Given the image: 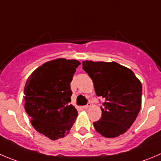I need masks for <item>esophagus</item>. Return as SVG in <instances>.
Wrapping results in <instances>:
<instances>
[{"instance_id": "obj_1", "label": "esophagus", "mask_w": 161, "mask_h": 161, "mask_svg": "<svg viewBox=\"0 0 161 161\" xmlns=\"http://www.w3.org/2000/svg\"><path fill=\"white\" fill-rule=\"evenodd\" d=\"M91 106H92L91 103H88V104L85 105V106H84V108H85V109H88V108H91Z\"/></svg>"}]
</instances>
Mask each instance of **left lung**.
Returning <instances> with one entry per match:
<instances>
[{
  "instance_id": "obj_1",
  "label": "left lung",
  "mask_w": 161,
  "mask_h": 161,
  "mask_svg": "<svg viewBox=\"0 0 161 161\" xmlns=\"http://www.w3.org/2000/svg\"><path fill=\"white\" fill-rule=\"evenodd\" d=\"M83 69L92 80L95 92L104 98L102 117L93 122L99 134L108 138L127 131L142 107V86L134 72L115 62L82 63Z\"/></svg>"
}]
</instances>
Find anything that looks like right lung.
<instances>
[{
	"mask_svg": "<svg viewBox=\"0 0 161 161\" xmlns=\"http://www.w3.org/2000/svg\"><path fill=\"white\" fill-rule=\"evenodd\" d=\"M80 62L57 58L42 64L29 76L24 87V108L36 131L50 140L69 133L78 115L70 104V82Z\"/></svg>",
	"mask_w": 161,
	"mask_h": 161,
	"instance_id": "obj_1",
	"label": "right lung"
}]
</instances>
